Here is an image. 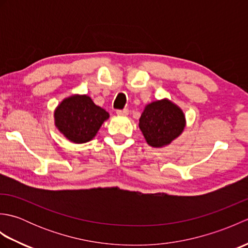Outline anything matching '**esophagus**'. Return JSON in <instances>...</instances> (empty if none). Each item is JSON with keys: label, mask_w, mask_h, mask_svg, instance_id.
I'll return each instance as SVG.
<instances>
[{"label": "esophagus", "mask_w": 248, "mask_h": 248, "mask_svg": "<svg viewBox=\"0 0 248 248\" xmlns=\"http://www.w3.org/2000/svg\"><path fill=\"white\" fill-rule=\"evenodd\" d=\"M116 114L120 115V116H127L129 114V109L128 108H124V109H118L116 110Z\"/></svg>", "instance_id": "34e87169"}]
</instances>
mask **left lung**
I'll return each instance as SVG.
<instances>
[{
  "mask_svg": "<svg viewBox=\"0 0 248 248\" xmlns=\"http://www.w3.org/2000/svg\"><path fill=\"white\" fill-rule=\"evenodd\" d=\"M186 125L183 110L167 98L147 104L139 124L147 144L154 148L170 145L182 134Z\"/></svg>",
  "mask_w": 248,
  "mask_h": 248,
  "instance_id": "8db88e82",
  "label": "left lung"
}]
</instances>
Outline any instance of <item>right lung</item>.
I'll use <instances>...</instances> for the list:
<instances>
[{
    "mask_svg": "<svg viewBox=\"0 0 248 248\" xmlns=\"http://www.w3.org/2000/svg\"><path fill=\"white\" fill-rule=\"evenodd\" d=\"M109 114L93 103L87 94H71L57 105L54 124L65 138L75 144H84L97 135Z\"/></svg>",
    "mask_w": 248,
    "mask_h": 248,
    "instance_id": "obj_1",
    "label": "right lung"
}]
</instances>
